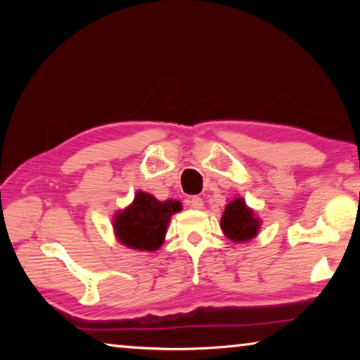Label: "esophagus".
I'll return each mask as SVG.
<instances>
[{
  "instance_id": "obj_1",
  "label": "esophagus",
  "mask_w": 360,
  "mask_h": 360,
  "mask_svg": "<svg viewBox=\"0 0 360 360\" xmlns=\"http://www.w3.org/2000/svg\"><path fill=\"white\" fill-rule=\"evenodd\" d=\"M187 203L193 210H202L203 208V200L200 197H191V198H188Z\"/></svg>"
}]
</instances>
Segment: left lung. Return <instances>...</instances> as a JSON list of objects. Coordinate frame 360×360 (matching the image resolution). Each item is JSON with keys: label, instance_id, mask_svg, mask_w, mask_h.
I'll return each instance as SVG.
<instances>
[{"label": "left lung", "instance_id": "obj_1", "mask_svg": "<svg viewBox=\"0 0 360 360\" xmlns=\"http://www.w3.org/2000/svg\"><path fill=\"white\" fill-rule=\"evenodd\" d=\"M224 235L233 243H245L252 240L260 229V219L249 208L243 198H235L225 206L221 219Z\"/></svg>", "mask_w": 360, "mask_h": 360}]
</instances>
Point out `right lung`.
<instances>
[{"label":"right lung","instance_id":"add662e5","mask_svg":"<svg viewBox=\"0 0 360 360\" xmlns=\"http://www.w3.org/2000/svg\"><path fill=\"white\" fill-rule=\"evenodd\" d=\"M181 210L178 200L158 202L154 195L139 191L133 203L114 216L115 236L131 249L157 251L165 240L169 219Z\"/></svg>","mask_w":360,"mask_h":360}]
</instances>
